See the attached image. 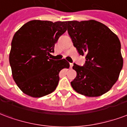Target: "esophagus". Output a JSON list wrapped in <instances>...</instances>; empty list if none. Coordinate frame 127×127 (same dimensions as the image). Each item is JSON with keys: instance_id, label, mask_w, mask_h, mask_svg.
Segmentation results:
<instances>
[{"instance_id": "34e87169", "label": "esophagus", "mask_w": 127, "mask_h": 127, "mask_svg": "<svg viewBox=\"0 0 127 127\" xmlns=\"http://www.w3.org/2000/svg\"><path fill=\"white\" fill-rule=\"evenodd\" d=\"M73 65V64L72 63H69V67H70V68H72Z\"/></svg>"}]
</instances>
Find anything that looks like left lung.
<instances>
[{
    "mask_svg": "<svg viewBox=\"0 0 127 127\" xmlns=\"http://www.w3.org/2000/svg\"><path fill=\"white\" fill-rule=\"evenodd\" d=\"M67 32L79 55L85 56L83 66L73 64L77 76L71 85L77 93L98 97L117 81L123 67L121 45L107 26L96 20L67 22Z\"/></svg>",
    "mask_w": 127,
    "mask_h": 127,
    "instance_id": "8db88e82",
    "label": "left lung"
}]
</instances>
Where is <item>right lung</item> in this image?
<instances>
[{"mask_svg": "<svg viewBox=\"0 0 127 127\" xmlns=\"http://www.w3.org/2000/svg\"><path fill=\"white\" fill-rule=\"evenodd\" d=\"M67 22L31 20L14 35L9 62L12 77L26 95L41 97L54 91L59 73L69 67L65 59H50L55 44L67 30Z\"/></svg>", "mask_w": 127, "mask_h": 127, "instance_id": "1", "label": "right lung"}]
</instances>
